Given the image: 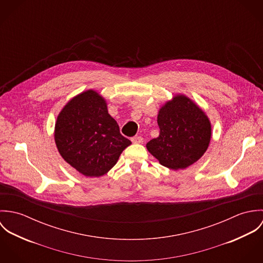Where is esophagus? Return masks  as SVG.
Masks as SVG:
<instances>
[{"mask_svg": "<svg viewBox=\"0 0 263 263\" xmlns=\"http://www.w3.org/2000/svg\"><path fill=\"white\" fill-rule=\"evenodd\" d=\"M132 142L134 144H141V143H143V138L141 136H136V137L132 138Z\"/></svg>", "mask_w": 263, "mask_h": 263, "instance_id": "obj_1", "label": "esophagus"}]
</instances>
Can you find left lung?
Segmentation results:
<instances>
[{
	"label": "left lung",
	"instance_id": "left-lung-1",
	"mask_svg": "<svg viewBox=\"0 0 263 263\" xmlns=\"http://www.w3.org/2000/svg\"><path fill=\"white\" fill-rule=\"evenodd\" d=\"M160 135L147 149L170 169H184L208 149L212 128L208 116L187 97L179 95L167 102L158 114Z\"/></svg>",
	"mask_w": 263,
	"mask_h": 263
}]
</instances>
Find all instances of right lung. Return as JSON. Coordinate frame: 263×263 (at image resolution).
<instances>
[{
  "mask_svg": "<svg viewBox=\"0 0 263 263\" xmlns=\"http://www.w3.org/2000/svg\"><path fill=\"white\" fill-rule=\"evenodd\" d=\"M54 140L62 157L85 176L106 174L132 142L124 138L95 91L73 98L58 116Z\"/></svg>",
  "mask_w": 263,
  "mask_h": 263,
  "instance_id": "add662e5",
  "label": "right lung"
}]
</instances>
